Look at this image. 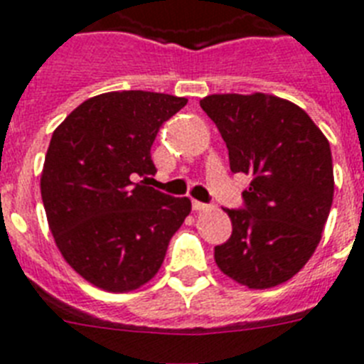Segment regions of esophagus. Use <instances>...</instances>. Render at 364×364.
<instances>
[{
	"instance_id": "34e87169",
	"label": "esophagus",
	"mask_w": 364,
	"mask_h": 364,
	"mask_svg": "<svg viewBox=\"0 0 364 364\" xmlns=\"http://www.w3.org/2000/svg\"><path fill=\"white\" fill-rule=\"evenodd\" d=\"M191 206H193V210L196 212L210 210V205H205V203H200V200H193V203H191Z\"/></svg>"
}]
</instances>
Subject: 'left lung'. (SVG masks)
Here are the masks:
<instances>
[{
    "mask_svg": "<svg viewBox=\"0 0 364 364\" xmlns=\"http://www.w3.org/2000/svg\"><path fill=\"white\" fill-rule=\"evenodd\" d=\"M200 109L228 144L232 173L252 176L232 235L214 248L223 274L250 289L291 280L312 257L334 193L327 136L295 103L276 95L212 94Z\"/></svg>",
    "mask_w": 364,
    "mask_h": 364,
    "instance_id": "obj_1",
    "label": "left lung"
}]
</instances>
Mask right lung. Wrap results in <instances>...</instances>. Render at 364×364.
Instances as JSON below:
<instances>
[{
	"label": "right lung",
	"mask_w": 364,
	"mask_h": 364,
	"mask_svg": "<svg viewBox=\"0 0 364 364\" xmlns=\"http://www.w3.org/2000/svg\"><path fill=\"white\" fill-rule=\"evenodd\" d=\"M186 103L142 90L109 92L78 105L52 133L41 173L48 228L71 269L103 291L152 280L191 212L188 197L136 182L156 173L154 139Z\"/></svg>",
	"instance_id": "add662e5"
}]
</instances>
